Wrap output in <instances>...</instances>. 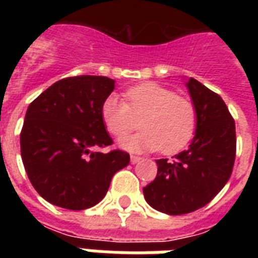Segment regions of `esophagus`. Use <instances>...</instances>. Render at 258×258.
<instances>
[{
  "instance_id": "obj_1",
  "label": "esophagus",
  "mask_w": 258,
  "mask_h": 258,
  "mask_svg": "<svg viewBox=\"0 0 258 258\" xmlns=\"http://www.w3.org/2000/svg\"><path fill=\"white\" fill-rule=\"evenodd\" d=\"M130 160H131V163L133 164H135V163H138L141 160L140 156H135V155H131V157H130Z\"/></svg>"
}]
</instances>
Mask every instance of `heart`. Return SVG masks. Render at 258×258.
I'll list each match as a JSON object with an SVG mask.
<instances>
[{"label":"heart","mask_w":258,"mask_h":258,"mask_svg":"<svg viewBox=\"0 0 258 258\" xmlns=\"http://www.w3.org/2000/svg\"><path fill=\"white\" fill-rule=\"evenodd\" d=\"M125 101L109 95L102 103V120L114 137H123L136 128L138 118L144 128L141 133L118 141L130 152L175 153L188 145L196 127L194 103L173 90L156 83H142L125 91Z\"/></svg>","instance_id":"obj_1"}]
</instances>
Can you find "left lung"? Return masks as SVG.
Wrapping results in <instances>:
<instances>
[{"label":"left lung","mask_w":258,"mask_h":258,"mask_svg":"<svg viewBox=\"0 0 258 258\" xmlns=\"http://www.w3.org/2000/svg\"><path fill=\"white\" fill-rule=\"evenodd\" d=\"M186 87L196 110L194 140L173 160H156V178L144 188L149 206L170 216L210 203L231 177L236 155L235 121L221 96L192 77Z\"/></svg>","instance_id":"left-lung-1"}]
</instances>
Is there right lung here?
Segmentation results:
<instances>
[{
	"mask_svg": "<svg viewBox=\"0 0 258 258\" xmlns=\"http://www.w3.org/2000/svg\"><path fill=\"white\" fill-rule=\"evenodd\" d=\"M114 90L103 76L59 80L31 102L20 133V153L38 195L68 210L99 203L112 177L128 166L123 151L96 152L112 145L102 120V103Z\"/></svg>",
	"mask_w": 258,
	"mask_h": 258,
	"instance_id": "right-lung-1",
	"label": "right lung"
}]
</instances>
